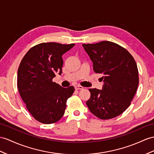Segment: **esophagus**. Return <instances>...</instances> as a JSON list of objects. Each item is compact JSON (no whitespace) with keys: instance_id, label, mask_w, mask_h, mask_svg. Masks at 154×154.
I'll list each match as a JSON object with an SVG mask.
<instances>
[{"instance_id":"esophagus-1","label":"esophagus","mask_w":154,"mask_h":154,"mask_svg":"<svg viewBox=\"0 0 154 154\" xmlns=\"http://www.w3.org/2000/svg\"><path fill=\"white\" fill-rule=\"evenodd\" d=\"M84 88L82 87L81 85H76L75 86V89L76 90H78V89H83Z\"/></svg>"}]
</instances>
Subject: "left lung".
Here are the masks:
<instances>
[{
  "label": "left lung",
  "mask_w": 154,
  "mask_h": 154,
  "mask_svg": "<svg viewBox=\"0 0 154 154\" xmlns=\"http://www.w3.org/2000/svg\"><path fill=\"white\" fill-rule=\"evenodd\" d=\"M82 46L95 72L104 76L103 89H89L91 97L86 104L101 119L117 117L130 106L136 93L139 82L137 63L126 49L110 41Z\"/></svg>",
  "instance_id": "1"
}]
</instances>
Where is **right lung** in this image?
I'll return each mask as SVG.
<instances>
[{"label": "right lung", "instance_id": "1", "mask_svg": "<svg viewBox=\"0 0 154 154\" xmlns=\"http://www.w3.org/2000/svg\"><path fill=\"white\" fill-rule=\"evenodd\" d=\"M74 44L40 43L25 55L17 71V88L26 108L38 122L51 124L64 115L66 100L74 91L73 86L64 88L53 82L61 74L62 55Z\"/></svg>", "mask_w": 154, "mask_h": 154}]
</instances>
